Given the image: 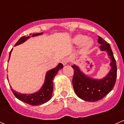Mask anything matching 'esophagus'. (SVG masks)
<instances>
[{
	"mask_svg": "<svg viewBox=\"0 0 124 124\" xmlns=\"http://www.w3.org/2000/svg\"><path fill=\"white\" fill-rule=\"evenodd\" d=\"M68 62H69V59H68V58H67V57L63 58L62 61V63L63 65H67V63H68Z\"/></svg>",
	"mask_w": 124,
	"mask_h": 124,
	"instance_id": "1",
	"label": "esophagus"
}]
</instances>
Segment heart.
Here are the masks:
<instances>
[{
    "mask_svg": "<svg viewBox=\"0 0 124 124\" xmlns=\"http://www.w3.org/2000/svg\"><path fill=\"white\" fill-rule=\"evenodd\" d=\"M72 42L76 45H82V50L84 51L88 50L93 45V41L91 39L87 38V36L82 34L75 36L72 39Z\"/></svg>",
    "mask_w": 124,
    "mask_h": 124,
    "instance_id": "b5f03b06",
    "label": "heart"
}]
</instances>
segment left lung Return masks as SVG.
I'll list each match as a JSON object with an SVG mask.
<instances>
[{
    "mask_svg": "<svg viewBox=\"0 0 124 124\" xmlns=\"http://www.w3.org/2000/svg\"><path fill=\"white\" fill-rule=\"evenodd\" d=\"M98 43L101 51H106L111 60L110 71L108 74L101 79H95L86 76L76 65H72L74 70L72 85L77 97L83 100L94 102L99 101L107 95L114 87L117 77V67L110 46L100 37Z\"/></svg>",
    "mask_w": 124,
    "mask_h": 124,
    "instance_id": "left-lung-1",
    "label": "left lung"
}]
</instances>
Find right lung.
I'll return each instance as SVG.
<instances>
[{
	"label": "right lung",
	"mask_w": 124,
	"mask_h": 124,
	"mask_svg": "<svg viewBox=\"0 0 124 124\" xmlns=\"http://www.w3.org/2000/svg\"><path fill=\"white\" fill-rule=\"evenodd\" d=\"M41 34H42V32L39 33H34L32 36L36 37V36L40 35ZM29 38L30 37H26V36L21 37L20 39L15 44V46L23 43ZM12 50V49H11L9 53L8 61L9 60ZM63 67V65L62 63H59L56 68L47 71L44 83L42 87L38 92H35L33 93H31V94H23V93H18L17 91H14V89H12V87L11 86V91H12L14 95L16 96V98L25 103L28 104L32 105V106H38V105L46 103V102L48 101L52 98L53 90V78L57 74L59 70L62 69ZM7 78H8V76H7Z\"/></svg>",
	"instance_id": "right-lung-1"
}]
</instances>
